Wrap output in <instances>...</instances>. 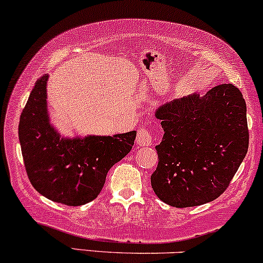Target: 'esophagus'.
<instances>
[{"label":"esophagus","mask_w":263,"mask_h":263,"mask_svg":"<svg viewBox=\"0 0 263 263\" xmlns=\"http://www.w3.org/2000/svg\"><path fill=\"white\" fill-rule=\"evenodd\" d=\"M136 143L140 147H148L152 144V136L149 131L145 128H141L137 134V138H136Z\"/></svg>","instance_id":"34e87169"}]
</instances>
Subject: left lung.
<instances>
[{
	"label": "left lung",
	"instance_id": "1",
	"mask_svg": "<svg viewBox=\"0 0 263 263\" xmlns=\"http://www.w3.org/2000/svg\"><path fill=\"white\" fill-rule=\"evenodd\" d=\"M164 135L157 145L152 187L176 208L194 207L223 194L248 153L246 103L233 84H220L159 106Z\"/></svg>",
	"mask_w": 263,
	"mask_h": 263
}]
</instances>
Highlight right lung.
Instances as JSON below:
<instances>
[{
	"mask_svg": "<svg viewBox=\"0 0 263 263\" xmlns=\"http://www.w3.org/2000/svg\"><path fill=\"white\" fill-rule=\"evenodd\" d=\"M47 80L36 81L18 126L22 156L33 187L58 203L82 205L97 198L107 172L126 157L136 131L112 136H63L47 109Z\"/></svg>",
	"mask_w": 263,
	"mask_h": 263,
	"instance_id": "add662e5",
	"label": "right lung"
}]
</instances>
